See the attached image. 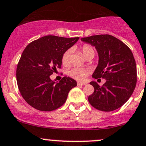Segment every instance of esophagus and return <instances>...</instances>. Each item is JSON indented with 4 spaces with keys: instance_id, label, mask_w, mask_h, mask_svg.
Listing matches in <instances>:
<instances>
[{
    "instance_id": "34e87169",
    "label": "esophagus",
    "mask_w": 146,
    "mask_h": 146,
    "mask_svg": "<svg viewBox=\"0 0 146 146\" xmlns=\"http://www.w3.org/2000/svg\"><path fill=\"white\" fill-rule=\"evenodd\" d=\"M87 84H86V83H81V82H78L77 83V85L78 86H85V85H86Z\"/></svg>"
}]
</instances>
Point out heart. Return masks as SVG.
I'll return each mask as SVG.
<instances>
[{"instance_id": "obj_1", "label": "heart", "mask_w": 146, "mask_h": 146, "mask_svg": "<svg viewBox=\"0 0 146 146\" xmlns=\"http://www.w3.org/2000/svg\"><path fill=\"white\" fill-rule=\"evenodd\" d=\"M82 50L84 57L86 56L88 54L95 53L94 48L88 44L84 45L82 48ZM70 53H71V51L70 50H67L62 55V61L64 64H68L69 62H70ZM88 73H89V71L87 69L82 68V67H73V68L70 69L67 72V74L70 77L75 79V80L79 81V82H83V81L85 80L86 79L87 76H88Z\"/></svg>"}]
</instances>
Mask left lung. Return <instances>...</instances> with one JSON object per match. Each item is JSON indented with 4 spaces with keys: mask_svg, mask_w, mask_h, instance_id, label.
Listing matches in <instances>:
<instances>
[{
    "mask_svg": "<svg viewBox=\"0 0 146 146\" xmlns=\"http://www.w3.org/2000/svg\"><path fill=\"white\" fill-rule=\"evenodd\" d=\"M81 40L94 46L98 55L93 78L106 80L101 87L96 82H90L94 92L88 96V102L105 112L118 109L129 100L136 87V64L131 50L109 34L91 36Z\"/></svg>",
    "mask_w": 146,
    "mask_h": 146,
    "instance_id": "1",
    "label": "left lung"
}]
</instances>
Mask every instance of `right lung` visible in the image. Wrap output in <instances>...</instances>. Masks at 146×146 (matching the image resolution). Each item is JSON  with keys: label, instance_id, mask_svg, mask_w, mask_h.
I'll use <instances>...</instances> for the list:
<instances>
[{"label": "right lung", "instance_id": "obj_1", "mask_svg": "<svg viewBox=\"0 0 146 146\" xmlns=\"http://www.w3.org/2000/svg\"><path fill=\"white\" fill-rule=\"evenodd\" d=\"M79 39L46 36L27 46L18 62L16 76L19 92L29 106L48 112L65 103L76 82L64 76L58 82L50 76L61 67L64 52Z\"/></svg>", "mask_w": 146, "mask_h": 146}]
</instances>
